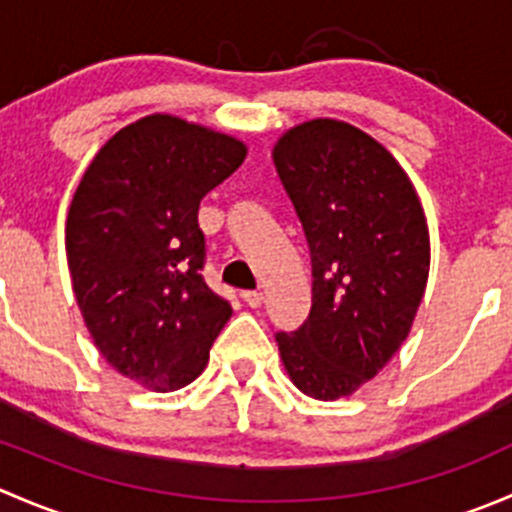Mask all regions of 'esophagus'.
I'll use <instances>...</instances> for the list:
<instances>
[{
  "label": "esophagus",
  "mask_w": 512,
  "mask_h": 512,
  "mask_svg": "<svg viewBox=\"0 0 512 512\" xmlns=\"http://www.w3.org/2000/svg\"><path fill=\"white\" fill-rule=\"evenodd\" d=\"M242 299H245L247 307H252V309H257L265 304V294L262 292H242Z\"/></svg>",
  "instance_id": "1"
}]
</instances>
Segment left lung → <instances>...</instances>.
Segmentation results:
<instances>
[{
	"label": "left lung",
	"instance_id": "obj_1",
	"mask_svg": "<svg viewBox=\"0 0 512 512\" xmlns=\"http://www.w3.org/2000/svg\"><path fill=\"white\" fill-rule=\"evenodd\" d=\"M312 255V309L277 334L287 376L319 401L347 399L409 337L431 267L418 193L376 138L337 118L289 128L272 148Z\"/></svg>",
	"mask_w": 512,
	"mask_h": 512
}]
</instances>
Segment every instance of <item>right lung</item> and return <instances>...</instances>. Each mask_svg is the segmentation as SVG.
Instances as JSON below:
<instances>
[{"mask_svg": "<svg viewBox=\"0 0 512 512\" xmlns=\"http://www.w3.org/2000/svg\"><path fill=\"white\" fill-rule=\"evenodd\" d=\"M245 156L240 138L151 113L113 133L76 188L66 218L76 302L103 359L143 389L200 376L230 319L200 275L198 208Z\"/></svg>", "mask_w": 512, "mask_h": 512, "instance_id": "1", "label": "right lung"}]
</instances>
